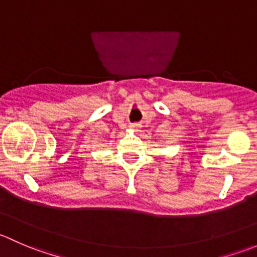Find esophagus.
Masks as SVG:
<instances>
[{
  "label": "esophagus",
  "instance_id": "34e87169",
  "mask_svg": "<svg viewBox=\"0 0 257 257\" xmlns=\"http://www.w3.org/2000/svg\"><path fill=\"white\" fill-rule=\"evenodd\" d=\"M131 126L133 129H139L142 126V124H139V123H133V124H131Z\"/></svg>",
  "mask_w": 257,
  "mask_h": 257
}]
</instances>
